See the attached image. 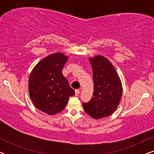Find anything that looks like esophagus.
Segmentation results:
<instances>
[{"instance_id":"esophagus-1","label":"esophagus","mask_w":154,"mask_h":154,"mask_svg":"<svg viewBox=\"0 0 154 154\" xmlns=\"http://www.w3.org/2000/svg\"><path fill=\"white\" fill-rule=\"evenodd\" d=\"M80 92H81V89H77L75 90V94L76 96L79 95V94H80Z\"/></svg>"}]
</instances>
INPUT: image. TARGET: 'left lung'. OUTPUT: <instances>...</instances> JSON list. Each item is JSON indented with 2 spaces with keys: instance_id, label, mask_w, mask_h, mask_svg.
Instances as JSON below:
<instances>
[{
  "instance_id": "left-lung-1",
  "label": "left lung",
  "mask_w": 154,
  "mask_h": 154,
  "mask_svg": "<svg viewBox=\"0 0 154 154\" xmlns=\"http://www.w3.org/2000/svg\"><path fill=\"white\" fill-rule=\"evenodd\" d=\"M93 74L94 92L87 103L83 102L84 110L90 116L100 119L114 112L122 97V85L111 63L104 57L90 58Z\"/></svg>"
}]
</instances>
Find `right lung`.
<instances>
[{
  "label": "right lung",
  "instance_id": "add662e5",
  "mask_svg": "<svg viewBox=\"0 0 154 154\" xmlns=\"http://www.w3.org/2000/svg\"><path fill=\"white\" fill-rule=\"evenodd\" d=\"M69 57L54 53L36 64L29 79V95L35 106L48 115L64 110L69 98L75 94L62 70Z\"/></svg>",
  "mask_w": 154,
  "mask_h": 154
}]
</instances>
